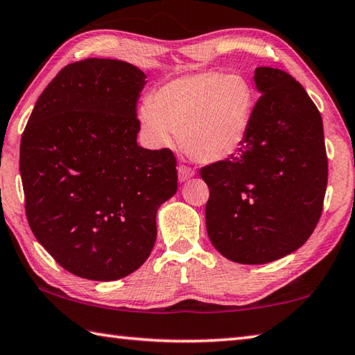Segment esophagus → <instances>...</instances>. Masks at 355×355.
<instances>
[{
  "mask_svg": "<svg viewBox=\"0 0 355 355\" xmlns=\"http://www.w3.org/2000/svg\"><path fill=\"white\" fill-rule=\"evenodd\" d=\"M178 173H179V180H180V182H185V180H189L193 176H195V171H193L190 166H185V165H179Z\"/></svg>",
  "mask_w": 355,
  "mask_h": 355,
  "instance_id": "1",
  "label": "esophagus"
}]
</instances>
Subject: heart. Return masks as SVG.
<instances>
[{
  "label": "heart",
  "mask_w": 355,
  "mask_h": 355,
  "mask_svg": "<svg viewBox=\"0 0 355 355\" xmlns=\"http://www.w3.org/2000/svg\"><path fill=\"white\" fill-rule=\"evenodd\" d=\"M255 110V91L239 73L202 71L164 83L140 105L137 117L155 148H173L180 137L187 155L220 162L241 148Z\"/></svg>",
  "instance_id": "1"
}]
</instances>
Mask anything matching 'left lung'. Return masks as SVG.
Wrapping results in <instances>:
<instances>
[{"instance_id":"obj_1","label":"left lung","mask_w":355,"mask_h":355,"mask_svg":"<svg viewBox=\"0 0 355 355\" xmlns=\"http://www.w3.org/2000/svg\"><path fill=\"white\" fill-rule=\"evenodd\" d=\"M261 94L238 155L200 168L210 190L207 233L241 264H266L302 247L323 211L327 157L323 120L289 73L255 69Z\"/></svg>"}]
</instances>
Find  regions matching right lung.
I'll return each mask as SVG.
<instances>
[{"mask_svg":"<svg viewBox=\"0 0 355 355\" xmlns=\"http://www.w3.org/2000/svg\"><path fill=\"white\" fill-rule=\"evenodd\" d=\"M145 78L122 60L64 66L21 136L19 173L33 235L63 269L92 282L120 279L145 263L157 209L178 190L173 151L137 145Z\"/></svg>","mask_w":355,"mask_h":355,"instance_id":"1","label":"right lung"}]
</instances>
